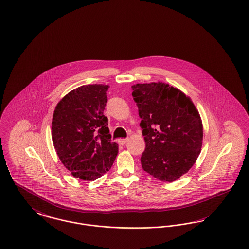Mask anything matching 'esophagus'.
Wrapping results in <instances>:
<instances>
[{
    "label": "esophagus",
    "mask_w": 249,
    "mask_h": 249,
    "mask_svg": "<svg viewBox=\"0 0 249 249\" xmlns=\"http://www.w3.org/2000/svg\"><path fill=\"white\" fill-rule=\"evenodd\" d=\"M127 141H128V138H120V139H118V143L120 145H125L127 143Z\"/></svg>",
    "instance_id": "1"
}]
</instances>
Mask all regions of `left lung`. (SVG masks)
Instances as JSON below:
<instances>
[{
  "label": "left lung",
  "instance_id": "left-lung-1",
  "mask_svg": "<svg viewBox=\"0 0 249 249\" xmlns=\"http://www.w3.org/2000/svg\"><path fill=\"white\" fill-rule=\"evenodd\" d=\"M146 142L141 155L145 172L173 182L189 172L202 148L203 124L191 98L164 82L132 86Z\"/></svg>",
  "mask_w": 249,
  "mask_h": 249
}]
</instances>
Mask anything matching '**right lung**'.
Instances as JSON below:
<instances>
[{
	"mask_svg": "<svg viewBox=\"0 0 249 249\" xmlns=\"http://www.w3.org/2000/svg\"><path fill=\"white\" fill-rule=\"evenodd\" d=\"M109 86L88 84L64 96L52 119V140L61 163L76 178L94 181L108 172L118 153L103 112Z\"/></svg>",
	"mask_w": 249,
	"mask_h": 249,
	"instance_id": "obj_1",
	"label": "right lung"
}]
</instances>
